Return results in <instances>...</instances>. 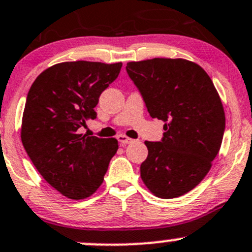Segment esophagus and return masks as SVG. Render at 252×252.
<instances>
[{"mask_svg":"<svg viewBox=\"0 0 252 252\" xmlns=\"http://www.w3.org/2000/svg\"><path fill=\"white\" fill-rule=\"evenodd\" d=\"M117 140L121 142V145L130 144V142L133 141L130 138H128V136H126V135H118V136H117Z\"/></svg>","mask_w":252,"mask_h":252,"instance_id":"esophagus-1","label":"esophagus"}]
</instances>
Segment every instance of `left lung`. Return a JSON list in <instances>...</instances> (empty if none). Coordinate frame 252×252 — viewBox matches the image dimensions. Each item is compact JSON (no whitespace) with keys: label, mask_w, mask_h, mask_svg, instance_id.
<instances>
[{"label":"left lung","mask_w":252,"mask_h":252,"mask_svg":"<svg viewBox=\"0 0 252 252\" xmlns=\"http://www.w3.org/2000/svg\"><path fill=\"white\" fill-rule=\"evenodd\" d=\"M126 73L150 116L164 122L161 141H145L142 182L162 199L182 196L204 179L220 149L225 117L217 90L200 65L182 58L129 62Z\"/></svg>","instance_id":"8db88e82"}]
</instances>
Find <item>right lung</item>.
<instances>
[{"label": "right lung", "instance_id": "obj_1", "mask_svg": "<svg viewBox=\"0 0 252 252\" xmlns=\"http://www.w3.org/2000/svg\"><path fill=\"white\" fill-rule=\"evenodd\" d=\"M122 63H58L32 83L22 122V142L39 173L73 200L89 197L103 182L118 150L114 138L78 134L95 119L98 97L121 72Z\"/></svg>", "mask_w": 252, "mask_h": 252}]
</instances>
